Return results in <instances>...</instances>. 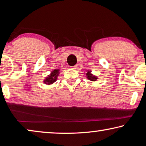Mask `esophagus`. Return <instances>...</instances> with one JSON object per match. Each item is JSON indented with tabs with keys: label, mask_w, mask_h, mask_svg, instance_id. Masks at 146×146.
Returning a JSON list of instances; mask_svg holds the SVG:
<instances>
[{
	"label": "esophagus",
	"mask_w": 146,
	"mask_h": 146,
	"mask_svg": "<svg viewBox=\"0 0 146 146\" xmlns=\"http://www.w3.org/2000/svg\"><path fill=\"white\" fill-rule=\"evenodd\" d=\"M77 66H78V65L72 66H71V68H72V69H76V68H77Z\"/></svg>",
	"instance_id": "obj_1"
}]
</instances>
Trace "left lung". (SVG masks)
Segmentation results:
<instances>
[{
  "label": "left lung",
  "mask_w": 146,
  "mask_h": 146,
  "mask_svg": "<svg viewBox=\"0 0 146 146\" xmlns=\"http://www.w3.org/2000/svg\"><path fill=\"white\" fill-rule=\"evenodd\" d=\"M86 77L88 80L92 81H96L97 80H98V77H97V76L92 74L91 70H88L87 73L86 74Z\"/></svg>",
  "instance_id": "obj_1"
}]
</instances>
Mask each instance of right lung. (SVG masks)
Masks as SVG:
<instances>
[{"instance_id":"add662e5","label":"right lung","mask_w":146,"mask_h":146,"mask_svg":"<svg viewBox=\"0 0 146 146\" xmlns=\"http://www.w3.org/2000/svg\"><path fill=\"white\" fill-rule=\"evenodd\" d=\"M59 74H60V70L59 69H55V70H54L50 73V75H48L45 78V80H44L43 82H44L45 84H47V85H50V84L54 83L57 80Z\"/></svg>"}]
</instances>
